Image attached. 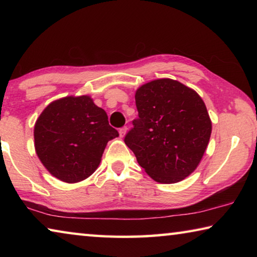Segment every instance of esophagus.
Instances as JSON below:
<instances>
[{"mask_svg":"<svg viewBox=\"0 0 257 257\" xmlns=\"http://www.w3.org/2000/svg\"><path fill=\"white\" fill-rule=\"evenodd\" d=\"M127 130H128V128H127V127H122V128H121V129L119 130V134H120V136H121V137H123L124 135L127 134Z\"/></svg>","mask_w":257,"mask_h":257,"instance_id":"34e87169","label":"esophagus"}]
</instances>
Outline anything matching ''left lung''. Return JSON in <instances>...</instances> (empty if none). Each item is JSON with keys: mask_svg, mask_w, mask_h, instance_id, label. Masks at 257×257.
<instances>
[{"mask_svg": "<svg viewBox=\"0 0 257 257\" xmlns=\"http://www.w3.org/2000/svg\"><path fill=\"white\" fill-rule=\"evenodd\" d=\"M138 119L124 143L152 179L175 184L195 171L210 141L212 122L194 89L163 78L135 94Z\"/></svg>", "mask_w": 257, "mask_h": 257, "instance_id": "1", "label": "left lung"}]
</instances>
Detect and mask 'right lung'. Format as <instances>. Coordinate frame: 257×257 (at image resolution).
Wrapping results in <instances>:
<instances>
[{
	"instance_id": "1",
	"label": "right lung",
	"mask_w": 257,
	"mask_h": 257,
	"mask_svg": "<svg viewBox=\"0 0 257 257\" xmlns=\"http://www.w3.org/2000/svg\"><path fill=\"white\" fill-rule=\"evenodd\" d=\"M119 134L87 95L49 104L35 123V150L52 176L75 184L93 175L108 141Z\"/></svg>"
}]
</instances>
